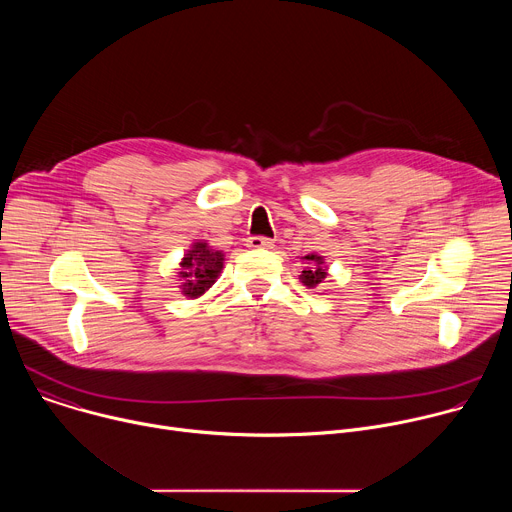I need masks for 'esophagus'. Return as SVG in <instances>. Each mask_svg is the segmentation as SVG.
Instances as JSON below:
<instances>
[{
  "mask_svg": "<svg viewBox=\"0 0 512 512\" xmlns=\"http://www.w3.org/2000/svg\"><path fill=\"white\" fill-rule=\"evenodd\" d=\"M247 247H251V249H271L273 241L265 239V237H249Z\"/></svg>",
  "mask_w": 512,
  "mask_h": 512,
  "instance_id": "obj_1",
  "label": "esophagus"
}]
</instances>
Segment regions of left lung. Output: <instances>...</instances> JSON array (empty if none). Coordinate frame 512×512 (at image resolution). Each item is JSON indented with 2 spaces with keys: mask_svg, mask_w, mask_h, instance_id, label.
Wrapping results in <instances>:
<instances>
[{
  "mask_svg": "<svg viewBox=\"0 0 512 512\" xmlns=\"http://www.w3.org/2000/svg\"><path fill=\"white\" fill-rule=\"evenodd\" d=\"M300 259L306 263V267H304V271H302V275H300V281H302L306 287H310V289L318 287V285L326 279V275H328V265H326L324 257L312 253V255L300 257Z\"/></svg>",
  "mask_w": 512,
  "mask_h": 512,
  "instance_id": "left-lung-1",
  "label": "left lung"
}]
</instances>
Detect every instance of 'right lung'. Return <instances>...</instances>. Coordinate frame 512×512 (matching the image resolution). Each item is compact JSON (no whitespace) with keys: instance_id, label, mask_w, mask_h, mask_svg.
I'll return each instance as SVG.
<instances>
[{"instance_id":"add662e5","label":"right lung","mask_w":512,"mask_h":512,"mask_svg":"<svg viewBox=\"0 0 512 512\" xmlns=\"http://www.w3.org/2000/svg\"><path fill=\"white\" fill-rule=\"evenodd\" d=\"M225 267V253L212 249L206 241H194L180 259L178 281L188 300L204 296Z\"/></svg>"}]
</instances>
